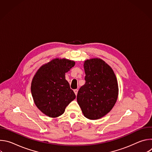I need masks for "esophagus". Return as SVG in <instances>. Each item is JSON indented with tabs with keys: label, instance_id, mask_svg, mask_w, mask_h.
<instances>
[{
	"label": "esophagus",
	"instance_id": "obj_1",
	"mask_svg": "<svg viewBox=\"0 0 152 152\" xmlns=\"http://www.w3.org/2000/svg\"><path fill=\"white\" fill-rule=\"evenodd\" d=\"M73 91H74V93H75V94H76V95H77V94L78 90H77V89H75V90H74Z\"/></svg>",
	"mask_w": 152,
	"mask_h": 152
}]
</instances>
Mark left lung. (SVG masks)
<instances>
[{
    "label": "left lung",
    "instance_id": "1",
    "mask_svg": "<svg viewBox=\"0 0 152 152\" xmlns=\"http://www.w3.org/2000/svg\"><path fill=\"white\" fill-rule=\"evenodd\" d=\"M83 67L85 83L77 93V101L86 118L97 120L110 113L117 102V78L112 68L99 58L85 61Z\"/></svg>",
    "mask_w": 152,
    "mask_h": 152
}]
</instances>
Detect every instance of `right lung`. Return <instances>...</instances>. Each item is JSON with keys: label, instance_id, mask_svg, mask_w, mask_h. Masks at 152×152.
Returning a JSON list of instances; mask_svg holds the SVG:
<instances>
[{"label": "right lung", "instance_id": "right-lung-1", "mask_svg": "<svg viewBox=\"0 0 152 152\" xmlns=\"http://www.w3.org/2000/svg\"><path fill=\"white\" fill-rule=\"evenodd\" d=\"M74 61L55 58L42 66L31 83V93L38 109L49 117L61 115L76 98L65 74L75 66Z\"/></svg>", "mask_w": 152, "mask_h": 152}]
</instances>
